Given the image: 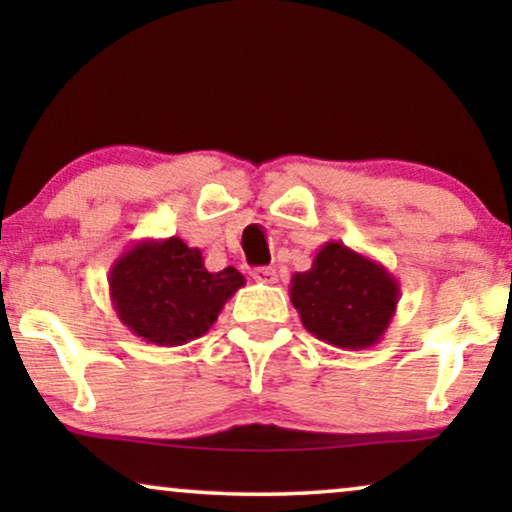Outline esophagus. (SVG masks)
Wrapping results in <instances>:
<instances>
[{"mask_svg":"<svg viewBox=\"0 0 512 512\" xmlns=\"http://www.w3.org/2000/svg\"><path fill=\"white\" fill-rule=\"evenodd\" d=\"M251 277L261 284H275L277 282V270L275 268H254Z\"/></svg>","mask_w":512,"mask_h":512,"instance_id":"esophagus-1","label":"esophagus"}]
</instances>
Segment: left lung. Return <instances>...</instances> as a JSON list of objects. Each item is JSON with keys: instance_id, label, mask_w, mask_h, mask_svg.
<instances>
[{"instance_id": "left-lung-1", "label": "left lung", "mask_w": 512, "mask_h": 512, "mask_svg": "<svg viewBox=\"0 0 512 512\" xmlns=\"http://www.w3.org/2000/svg\"><path fill=\"white\" fill-rule=\"evenodd\" d=\"M291 303L314 338L328 345L368 349L382 340L396 314V277L342 242H326L312 268L291 277Z\"/></svg>"}]
</instances>
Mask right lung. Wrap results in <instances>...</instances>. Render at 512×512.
Wrapping results in <instances>:
<instances>
[{
    "mask_svg": "<svg viewBox=\"0 0 512 512\" xmlns=\"http://www.w3.org/2000/svg\"><path fill=\"white\" fill-rule=\"evenodd\" d=\"M244 286L235 268L209 272L202 251L181 240H139L109 270V298L137 338L179 347L202 338Z\"/></svg>",
    "mask_w": 512,
    "mask_h": 512,
    "instance_id": "1",
    "label": "right lung"
}]
</instances>
